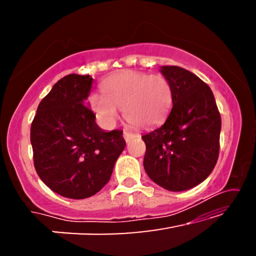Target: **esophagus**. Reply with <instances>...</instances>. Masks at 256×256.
Here are the masks:
<instances>
[{
  "label": "esophagus",
  "mask_w": 256,
  "mask_h": 256,
  "mask_svg": "<svg viewBox=\"0 0 256 256\" xmlns=\"http://www.w3.org/2000/svg\"><path fill=\"white\" fill-rule=\"evenodd\" d=\"M134 138H136V134H132V132H124V138L126 142H130V140H132Z\"/></svg>",
  "instance_id": "esophagus-1"
}]
</instances>
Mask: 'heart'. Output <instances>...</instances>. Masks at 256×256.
I'll return each mask as SVG.
<instances>
[{
	"label": "heart",
	"instance_id": "obj_1",
	"mask_svg": "<svg viewBox=\"0 0 256 256\" xmlns=\"http://www.w3.org/2000/svg\"><path fill=\"white\" fill-rule=\"evenodd\" d=\"M104 94L93 93L90 104L104 124H114L118 108L136 127H152L162 122L172 104L170 82L162 74L121 71L104 80Z\"/></svg>",
	"mask_w": 256,
	"mask_h": 256
}]
</instances>
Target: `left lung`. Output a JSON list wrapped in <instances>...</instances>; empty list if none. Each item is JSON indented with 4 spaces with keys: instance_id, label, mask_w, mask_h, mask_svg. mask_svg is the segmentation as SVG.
I'll return each instance as SVG.
<instances>
[{
    "instance_id": "8db88e82",
    "label": "left lung",
    "mask_w": 256,
    "mask_h": 256,
    "mask_svg": "<svg viewBox=\"0 0 256 256\" xmlns=\"http://www.w3.org/2000/svg\"><path fill=\"white\" fill-rule=\"evenodd\" d=\"M160 73L172 90V110L160 127L142 136L143 166L160 186L185 191L214 169L222 118L211 88L200 78L178 66H162Z\"/></svg>"
}]
</instances>
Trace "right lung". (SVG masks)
I'll return each instance as SVG.
<instances>
[{
	"mask_svg": "<svg viewBox=\"0 0 256 256\" xmlns=\"http://www.w3.org/2000/svg\"><path fill=\"white\" fill-rule=\"evenodd\" d=\"M90 76L58 80L38 104L31 124L34 164L44 184L62 197L84 199L108 183L126 141L122 130L104 132L86 106Z\"/></svg>",
	"mask_w": 256,
	"mask_h": 256,
	"instance_id": "right-lung-1",
	"label": "right lung"
}]
</instances>
